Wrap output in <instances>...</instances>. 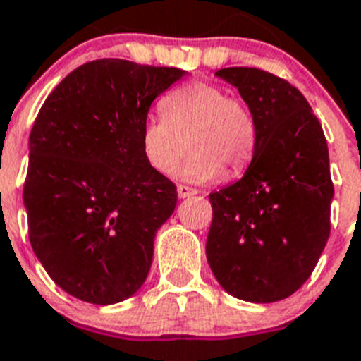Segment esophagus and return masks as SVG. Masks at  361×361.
Listing matches in <instances>:
<instances>
[{
  "instance_id": "34e87169",
  "label": "esophagus",
  "mask_w": 361,
  "mask_h": 361,
  "mask_svg": "<svg viewBox=\"0 0 361 361\" xmlns=\"http://www.w3.org/2000/svg\"><path fill=\"white\" fill-rule=\"evenodd\" d=\"M197 194V192H195L194 188H188V186H184V184H178L177 186V195L180 199H186V197H190V195H195Z\"/></svg>"
}]
</instances>
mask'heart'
<instances>
[{
    "instance_id": "heart-1",
    "label": "heart",
    "mask_w": 361,
    "mask_h": 361,
    "mask_svg": "<svg viewBox=\"0 0 361 361\" xmlns=\"http://www.w3.org/2000/svg\"><path fill=\"white\" fill-rule=\"evenodd\" d=\"M162 109L164 115L143 121L140 134L143 158L160 175H169L188 147L192 152L178 177L194 184L214 183L224 169L240 173L252 160L255 121L220 85L188 83L167 94Z\"/></svg>"
}]
</instances>
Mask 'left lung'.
Listing matches in <instances>:
<instances>
[{
    "label": "left lung",
    "instance_id": "1",
    "mask_svg": "<svg viewBox=\"0 0 361 361\" xmlns=\"http://www.w3.org/2000/svg\"><path fill=\"white\" fill-rule=\"evenodd\" d=\"M255 121V151L240 180L210 194L207 259L221 289L253 304L302 287L330 236L334 184L322 126L298 89L270 72L231 66Z\"/></svg>",
    "mask_w": 361,
    "mask_h": 361
}]
</instances>
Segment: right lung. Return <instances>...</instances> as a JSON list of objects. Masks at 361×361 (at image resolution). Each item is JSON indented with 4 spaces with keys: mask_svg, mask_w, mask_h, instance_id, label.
I'll return each instance as SVG.
<instances>
[{
    "mask_svg": "<svg viewBox=\"0 0 361 361\" xmlns=\"http://www.w3.org/2000/svg\"><path fill=\"white\" fill-rule=\"evenodd\" d=\"M184 74L125 59L85 63L37 115L24 186L30 242L74 298L117 304L145 283L177 186L145 162L141 125Z\"/></svg>",
    "mask_w": 361,
    "mask_h": 361,
    "instance_id": "right-lung-1",
    "label": "right lung"
}]
</instances>
